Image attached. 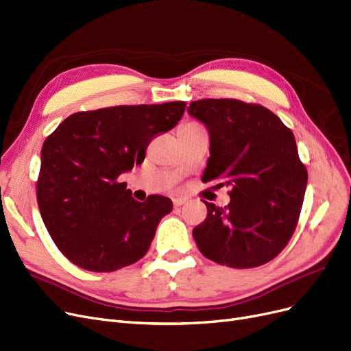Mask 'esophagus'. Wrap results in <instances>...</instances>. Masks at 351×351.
<instances>
[{
    "label": "esophagus",
    "mask_w": 351,
    "mask_h": 351,
    "mask_svg": "<svg viewBox=\"0 0 351 351\" xmlns=\"http://www.w3.org/2000/svg\"><path fill=\"white\" fill-rule=\"evenodd\" d=\"M186 202H188V199H186V197H184V196L173 197V205L175 206H182V205H185Z\"/></svg>",
    "instance_id": "1"
}]
</instances>
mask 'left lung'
Wrapping results in <instances>:
<instances>
[{"instance_id":"1","label":"left lung","mask_w":351,"mask_h":351,"mask_svg":"<svg viewBox=\"0 0 351 351\" xmlns=\"http://www.w3.org/2000/svg\"><path fill=\"white\" fill-rule=\"evenodd\" d=\"M188 113L209 133L202 180L231 188L225 208L204 201L208 217L192 231L197 248L232 268L271 261L294 234L307 188L293 132L264 106L235 99L196 100Z\"/></svg>"}]
</instances>
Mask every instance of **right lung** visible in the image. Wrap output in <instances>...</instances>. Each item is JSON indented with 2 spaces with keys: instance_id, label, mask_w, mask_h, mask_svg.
<instances>
[{
  "instance_id": "right-lung-1",
  "label": "right lung",
  "mask_w": 351,
  "mask_h": 351,
  "mask_svg": "<svg viewBox=\"0 0 351 351\" xmlns=\"http://www.w3.org/2000/svg\"><path fill=\"white\" fill-rule=\"evenodd\" d=\"M185 108V101H169L79 112L45 139L38 209L57 248L73 264L112 272L147 252L173 204L160 195L136 201L119 176L143 162L152 138L173 129Z\"/></svg>"
}]
</instances>
